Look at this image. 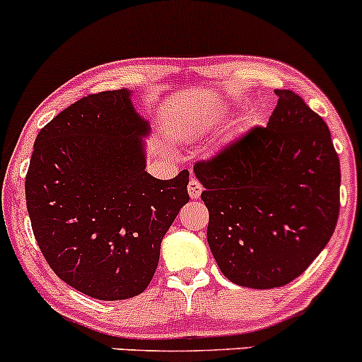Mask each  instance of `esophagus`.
<instances>
[{"label": "esophagus", "mask_w": 362, "mask_h": 362, "mask_svg": "<svg viewBox=\"0 0 362 362\" xmlns=\"http://www.w3.org/2000/svg\"><path fill=\"white\" fill-rule=\"evenodd\" d=\"M203 192V186L200 185V181L194 180V177H192L188 182V193L189 197L192 198H200V194Z\"/></svg>", "instance_id": "obj_1"}]
</instances>
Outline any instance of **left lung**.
<instances>
[{
  "mask_svg": "<svg viewBox=\"0 0 362 362\" xmlns=\"http://www.w3.org/2000/svg\"><path fill=\"white\" fill-rule=\"evenodd\" d=\"M275 93L267 128L193 168L205 188L215 262L251 289L299 277L330 241L340 209V162L327 123L298 93Z\"/></svg>",
  "mask_w": 362,
  "mask_h": 362,
  "instance_id": "obj_1",
  "label": "left lung"
}]
</instances>
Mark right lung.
<instances>
[{
    "label": "right lung",
    "mask_w": 362,
    "mask_h": 362,
    "mask_svg": "<svg viewBox=\"0 0 362 362\" xmlns=\"http://www.w3.org/2000/svg\"><path fill=\"white\" fill-rule=\"evenodd\" d=\"M150 124L127 88L92 93L39 132L25 177L37 245L58 277L100 301L141 294L160 243L188 203V170H145Z\"/></svg>",
    "instance_id": "obj_1"
}]
</instances>
